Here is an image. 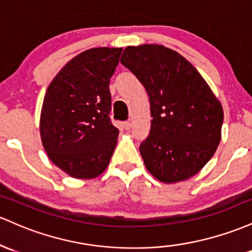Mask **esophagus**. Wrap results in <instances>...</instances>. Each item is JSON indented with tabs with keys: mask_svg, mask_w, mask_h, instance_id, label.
Masks as SVG:
<instances>
[{
	"mask_svg": "<svg viewBox=\"0 0 252 252\" xmlns=\"http://www.w3.org/2000/svg\"><path fill=\"white\" fill-rule=\"evenodd\" d=\"M123 126H124V128H125V129H129V128H131L132 124L129 123V121H125V123L123 124Z\"/></svg>",
	"mask_w": 252,
	"mask_h": 252,
	"instance_id": "obj_1",
	"label": "esophagus"
}]
</instances>
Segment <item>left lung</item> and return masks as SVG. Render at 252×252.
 <instances>
[{
	"label": "left lung",
	"instance_id": "1",
	"mask_svg": "<svg viewBox=\"0 0 252 252\" xmlns=\"http://www.w3.org/2000/svg\"><path fill=\"white\" fill-rule=\"evenodd\" d=\"M120 62L150 98L151 128L139 148L146 169L164 183L190 179L221 139L220 101L187 59L162 45L127 46Z\"/></svg>",
	"mask_w": 252,
	"mask_h": 252
}]
</instances>
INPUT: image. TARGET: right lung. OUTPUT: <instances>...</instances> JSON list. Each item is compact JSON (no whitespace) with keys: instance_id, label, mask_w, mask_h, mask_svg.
Instances as JSON below:
<instances>
[{"instance_id":"1","label":"right lung","mask_w":252,"mask_h":252,"mask_svg":"<svg viewBox=\"0 0 252 252\" xmlns=\"http://www.w3.org/2000/svg\"><path fill=\"white\" fill-rule=\"evenodd\" d=\"M121 52L115 47L84 51L64 65L45 94L42 146L51 162L75 179L102 174L117 146L109 81Z\"/></svg>"}]
</instances>
